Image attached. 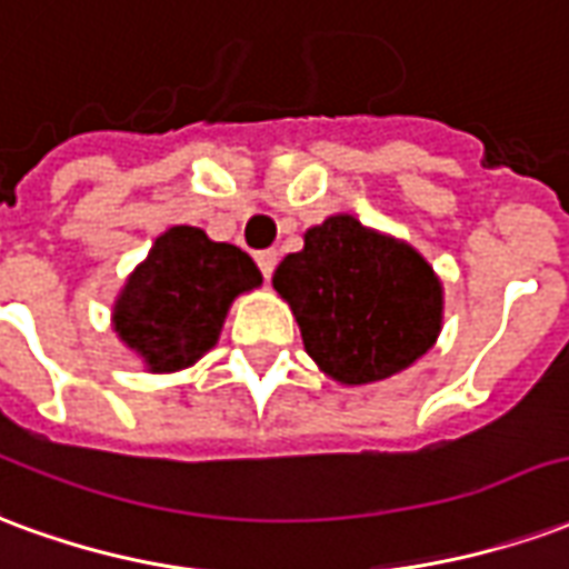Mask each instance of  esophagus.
Instances as JSON below:
<instances>
[{
  "mask_svg": "<svg viewBox=\"0 0 569 569\" xmlns=\"http://www.w3.org/2000/svg\"><path fill=\"white\" fill-rule=\"evenodd\" d=\"M257 267H260V272H263V279H269L272 272H276V267H279V251L276 248H267V251H257Z\"/></svg>",
  "mask_w": 569,
  "mask_h": 569,
  "instance_id": "1",
  "label": "esophagus"
}]
</instances>
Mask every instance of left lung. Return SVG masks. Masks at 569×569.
Instances as JSON below:
<instances>
[{
	"mask_svg": "<svg viewBox=\"0 0 569 569\" xmlns=\"http://www.w3.org/2000/svg\"><path fill=\"white\" fill-rule=\"evenodd\" d=\"M272 284L297 315L309 358L336 381L388 379L437 342L442 288L433 269L348 214L312 227Z\"/></svg>",
	"mask_w": 569,
	"mask_h": 569,
	"instance_id": "1",
	"label": "left lung"
}]
</instances>
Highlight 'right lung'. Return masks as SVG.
<instances>
[{
    "label": "right lung",
    "instance_id": "obj_1",
    "mask_svg": "<svg viewBox=\"0 0 569 569\" xmlns=\"http://www.w3.org/2000/svg\"><path fill=\"white\" fill-rule=\"evenodd\" d=\"M260 281L242 248L211 242L197 227H172L127 281L114 330L153 372L181 370L218 342L233 297Z\"/></svg>",
    "mask_w": 569,
    "mask_h": 569
}]
</instances>
